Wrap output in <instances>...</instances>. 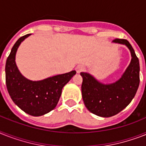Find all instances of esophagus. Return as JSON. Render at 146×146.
Masks as SVG:
<instances>
[{
	"label": "esophagus",
	"mask_w": 146,
	"mask_h": 146,
	"mask_svg": "<svg viewBox=\"0 0 146 146\" xmlns=\"http://www.w3.org/2000/svg\"><path fill=\"white\" fill-rule=\"evenodd\" d=\"M85 67H84L83 65H82V64H79L76 67V72L78 73H81V72H82V71L85 70Z\"/></svg>",
	"instance_id": "1"
}]
</instances>
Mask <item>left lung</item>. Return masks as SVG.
<instances>
[{"label":"left lung","mask_w":146,"mask_h":146,"mask_svg":"<svg viewBox=\"0 0 146 146\" xmlns=\"http://www.w3.org/2000/svg\"><path fill=\"white\" fill-rule=\"evenodd\" d=\"M114 43L126 46L131 61L119 79L104 84L88 73L82 72V95L88 111L100 117H112L128 106L139 85V62L133 48L127 40L115 39Z\"/></svg>","instance_id":"left-lung-1"}]
</instances>
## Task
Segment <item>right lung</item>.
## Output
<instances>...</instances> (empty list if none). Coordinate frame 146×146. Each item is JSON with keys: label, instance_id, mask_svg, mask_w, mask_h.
Listing matches in <instances>:
<instances>
[{"label": "right lung", "instance_id": "1", "mask_svg": "<svg viewBox=\"0 0 146 146\" xmlns=\"http://www.w3.org/2000/svg\"><path fill=\"white\" fill-rule=\"evenodd\" d=\"M30 35L20 37L12 48L6 62V84L15 105L30 115L41 116L55 108L61 98L62 88L76 72L73 70L38 81L25 78L18 69L15 54L20 44Z\"/></svg>", "mask_w": 146, "mask_h": 146}]
</instances>
